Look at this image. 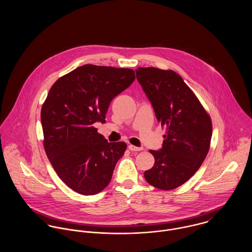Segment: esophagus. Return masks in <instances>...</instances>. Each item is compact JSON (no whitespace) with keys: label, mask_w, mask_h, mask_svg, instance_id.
I'll return each mask as SVG.
<instances>
[{"label":"esophagus","mask_w":252,"mask_h":252,"mask_svg":"<svg viewBox=\"0 0 252 252\" xmlns=\"http://www.w3.org/2000/svg\"><path fill=\"white\" fill-rule=\"evenodd\" d=\"M128 148H129L131 151H141V150H143L142 147H137V146L132 145V144L128 145Z\"/></svg>","instance_id":"esophagus-1"}]
</instances>
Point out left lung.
<instances>
[{
  "mask_svg": "<svg viewBox=\"0 0 252 252\" xmlns=\"http://www.w3.org/2000/svg\"><path fill=\"white\" fill-rule=\"evenodd\" d=\"M136 74L157 120L167 127L162 148L150 150L155 163L144 178L156 188L175 189L204 162L213 135L211 117L177 72L150 67L138 68Z\"/></svg>",
  "mask_w": 252,
  "mask_h": 252,
  "instance_id": "1",
  "label": "left lung"
}]
</instances>
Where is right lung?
Here are the masks:
<instances>
[{
    "mask_svg": "<svg viewBox=\"0 0 252 252\" xmlns=\"http://www.w3.org/2000/svg\"><path fill=\"white\" fill-rule=\"evenodd\" d=\"M131 69L83 65L60 77L42 105L45 153L73 191L94 195L108 186L125 143H108L93 127L104 123L110 102L135 80Z\"/></svg>",
    "mask_w": 252,
    "mask_h": 252,
    "instance_id": "1",
    "label": "right lung"
}]
</instances>
